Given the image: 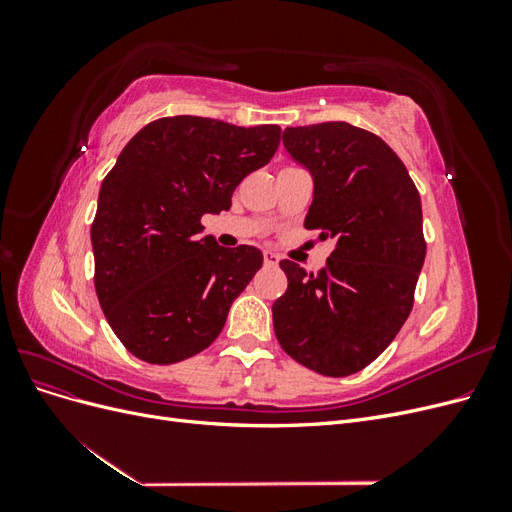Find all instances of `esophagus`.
<instances>
[{
	"label": "esophagus",
	"instance_id": "34e87169",
	"mask_svg": "<svg viewBox=\"0 0 512 512\" xmlns=\"http://www.w3.org/2000/svg\"><path fill=\"white\" fill-rule=\"evenodd\" d=\"M262 256H265V265L267 267H275L277 262H280V254H275L271 250H265V254H262Z\"/></svg>",
	"mask_w": 512,
	"mask_h": 512
}]
</instances>
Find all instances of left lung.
I'll use <instances>...</instances> for the list:
<instances>
[{
	"label": "left lung",
	"mask_w": 512,
	"mask_h": 512,
	"mask_svg": "<svg viewBox=\"0 0 512 512\" xmlns=\"http://www.w3.org/2000/svg\"><path fill=\"white\" fill-rule=\"evenodd\" d=\"M284 145L314 177L305 228L335 250L318 273L280 262L288 288L273 329L294 361L344 378L376 361L412 312L427 252L421 196L397 153L346 121L286 128Z\"/></svg>",
	"instance_id": "1"
}]
</instances>
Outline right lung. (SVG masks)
I'll use <instances>...</instances> for the list:
<instances>
[{"label":"right lung","instance_id":"1","mask_svg":"<svg viewBox=\"0 0 512 512\" xmlns=\"http://www.w3.org/2000/svg\"><path fill=\"white\" fill-rule=\"evenodd\" d=\"M280 134V126L177 115L147 123L119 153L91 224L94 284L136 359L179 363L220 335L262 254L198 239L200 218L230 209L232 192L273 158Z\"/></svg>","mask_w":512,"mask_h":512}]
</instances>
